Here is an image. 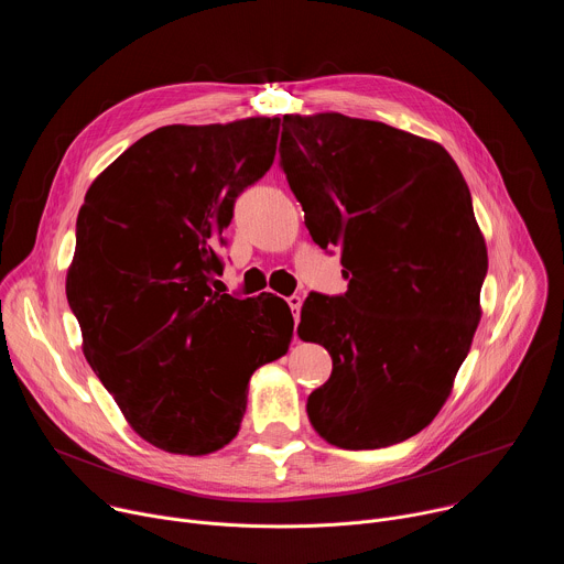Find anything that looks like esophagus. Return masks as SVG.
Masks as SVG:
<instances>
[{"label": "esophagus", "instance_id": "1", "mask_svg": "<svg viewBox=\"0 0 564 564\" xmlns=\"http://www.w3.org/2000/svg\"><path fill=\"white\" fill-rule=\"evenodd\" d=\"M288 305H290V310H292V314H294V321L299 324V312H301L303 299H301L299 294H292V296H288Z\"/></svg>", "mask_w": 564, "mask_h": 564}]
</instances>
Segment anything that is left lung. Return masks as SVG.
Here are the masks:
<instances>
[{"instance_id":"left-lung-1","label":"left lung","mask_w":564,"mask_h":564,"mask_svg":"<svg viewBox=\"0 0 564 564\" xmlns=\"http://www.w3.org/2000/svg\"><path fill=\"white\" fill-rule=\"evenodd\" d=\"M279 153L312 240L341 248L348 279L301 307L299 337L333 357L307 417L339 448L404 442L444 406L481 316L489 257L468 185L442 144L341 113L283 116Z\"/></svg>"}]
</instances>
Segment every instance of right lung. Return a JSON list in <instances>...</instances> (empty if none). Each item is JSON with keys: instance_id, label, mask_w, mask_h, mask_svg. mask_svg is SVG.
<instances>
[{"instance_id": "right-lung-1", "label": "right lung", "mask_w": 564, "mask_h": 564, "mask_svg": "<svg viewBox=\"0 0 564 564\" xmlns=\"http://www.w3.org/2000/svg\"><path fill=\"white\" fill-rule=\"evenodd\" d=\"M279 127H160L118 155L79 207L66 299L85 357L131 429L167 453L229 444L252 372L290 348L294 318L281 296L209 288L234 203L272 167Z\"/></svg>"}]
</instances>
